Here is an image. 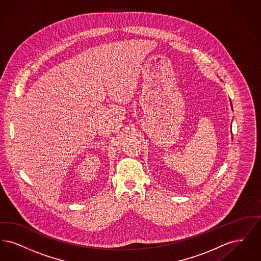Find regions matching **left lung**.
<instances>
[{"label": "left lung", "instance_id": "8db88e82", "mask_svg": "<svg viewBox=\"0 0 261 261\" xmlns=\"http://www.w3.org/2000/svg\"><path fill=\"white\" fill-rule=\"evenodd\" d=\"M231 107H232V102H231ZM232 110H233V107H232Z\"/></svg>", "mask_w": 261, "mask_h": 261}]
</instances>
